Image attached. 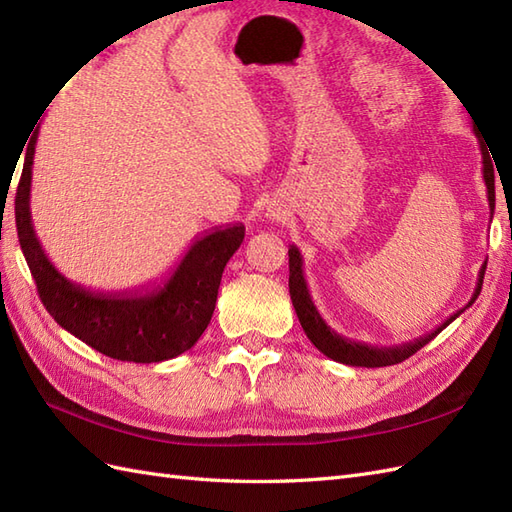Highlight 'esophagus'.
I'll use <instances>...</instances> for the list:
<instances>
[{
    "instance_id": "1",
    "label": "esophagus",
    "mask_w": 512,
    "mask_h": 512,
    "mask_svg": "<svg viewBox=\"0 0 512 512\" xmlns=\"http://www.w3.org/2000/svg\"><path fill=\"white\" fill-rule=\"evenodd\" d=\"M266 218H270V220H275V213H266Z\"/></svg>"
}]
</instances>
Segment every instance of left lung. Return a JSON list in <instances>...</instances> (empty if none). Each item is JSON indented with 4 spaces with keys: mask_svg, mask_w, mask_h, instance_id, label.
<instances>
[{
    "mask_svg": "<svg viewBox=\"0 0 512 512\" xmlns=\"http://www.w3.org/2000/svg\"><path fill=\"white\" fill-rule=\"evenodd\" d=\"M482 150V176H484V185H486V196H489V207H491V218H493V211H495V176H493V163H491V154L486 152V146L480 144ZM288 255H290V299L292 305L296 310V316H299V323L305 331V336L312 340L314 347L331 358L334 362L340 364H349V366H366V368H379V366H392V364H399L410 355L417 353L419 349H423L427 342L434 340L441 331L454 323V320L469 310L473 305V301L478 299V294L482 290V281H484V270H486V261L482 264L480 272H478V283H475V290L471 294L469 303L462 307V310L451 314L447 320H443L441 325L436 329H432L430 334H423L419 338H414L410 342H401V344H392V347H373V344H366V342H355L351 338H344L340 334H336L334 329H331L323 316L318 314L316 305L312 301V294L310 288H307V281H305V272H303V255L299 248L294 244L288 248Z\"/></svg>",
    "mask_w": 512,
    "mask_h": 512,
    "instance_id": "obj_1",
    "label": "left lung"
}]
</instances>
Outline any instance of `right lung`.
<instances>
[{
    "label": "right lung",
    "instance_id": "add662e5",
    "mask_svg": "<svg viewBox=\"0 0 512 512\" xmlns=\"http://www.w3.org/2000/svg\"><path fill=\"white\" fill-rule=\"evenodd\" d=\"M37 137L39 130H34L23 159L15 220L45 310L71 336L113 360L152 364L192 349L216 310L222 272L244 242V224L235 222L196 237L161 281L120 292L82 288L56 270L34 231L30 189Z\"/></svg>",
    "mask_w": 512,
    "mask_h": 512
}]
</instances>
